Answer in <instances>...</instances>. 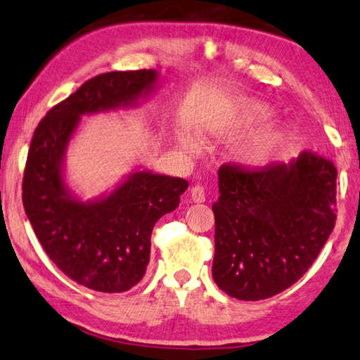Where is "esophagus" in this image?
I'll list each match as a JSON object with an SVG mask.
<instances>
[{
    "mask_svg": "<svg viewBox=\"0 0 360 360\" xmlns=\"http://www.w3.org/2000/svg\"><path fill=\"white\" fill-rule=\"evenodd\" d=\"M191 200L194 202V203H202V202H205V198H207V195H205V189H203L202 186H194L191 189Z\"/></svg>",
    "mask_w": 360,
    "mask_h": 360,
    "instance_id": "34e87169",
    "label": "esophagus"
}]
</instances>
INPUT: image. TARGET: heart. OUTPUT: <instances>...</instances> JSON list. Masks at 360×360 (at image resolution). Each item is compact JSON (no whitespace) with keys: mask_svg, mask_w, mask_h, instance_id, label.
I'll list each match as a JSON object with an SVG mask.
<instances>
[{"mask_svg":"<svg viewBox=\"0 0 360 360\" xmlns=\"http://www.w3.org/2000/svg\"><path fill=\"white\" fill-rule=\"evenodd\" d=\"M271 112L264 105H252L243 110H231L223 115H214L207 120L205 131L212 137H236L252 131L270 120ZM288 141L281 131H270L245 143L238 152V162L245 169H262L280 153ZM184 146L191 150L198 148L194 137L184 139Z\"/></svg>","mask_w":360,"mask_h":360,"instance_id":"obj_1","label":"heart"}]
</instances>
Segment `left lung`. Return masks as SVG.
Listing matches in <instances>:
<instances>
[{"label":"left lung","mask_w":360,"mask_h":360,"mask_svg":"<svg viewBox=\"0 0 360 360\" xmlns=\"http://www.w3.org/2000/svg\"><path fill=\"white\" fill-rule=\"evenodd\" d=\"M336 176L335 165L312 152L255 171L223 165L212 207L218 288L260 300L292 286L335 228Z\"/></svg>","instance_id":"obj_1"}]
</instances>
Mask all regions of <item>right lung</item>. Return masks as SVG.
I'll return each instance as SVG.
<instances>
[{
  "label": "right lung",
  "mask_w": 360,
  "mask_h": 360,
  "mask_svg": "<svg viewBox=\"0 0 360 360\" xmlns=\"http://www.w3.org/2000/svg\"><path fill=\"white\" fill-rule=\"evenodd\" d=\"M158 79L155 69L100 74L53 106L32 137L22 181L27 218L53 264L94 291L124 292L142 280L155 223L176 210L189 182L134 169L111 192L82 200L64 176L69 142L82 116L136 108Z\"/></svg>",
  "instance_id": "obj_1"
}]
</instances>
